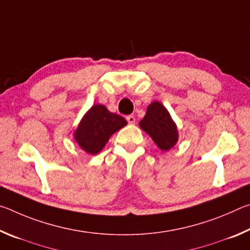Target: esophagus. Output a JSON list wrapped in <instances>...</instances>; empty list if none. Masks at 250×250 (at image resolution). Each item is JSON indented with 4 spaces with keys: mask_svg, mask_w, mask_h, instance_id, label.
I'll use <instances>...</instances> for the list:
<instances>
[{
    "mask_svg": "<svg viewBox=\"0 0 250 250\" xmlns=\"http://www.w3.org/2000/svg\"><path fill=\"white\" fill-rule=\"evenodd\" d=\"M125 119H126V121L129 122L130 125H133L134 122H135V118H134V116H132V115H130V116H126Z\"/></svg>",
    "mask_w": 250,
    "mask_h": 250,
    "instance_id": "1",
    "label": "esophagus"
}]
</instances>
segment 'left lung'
<instances>
[{
    "label": "left lung",
    "instance_id": "1",
    "mask_svg": "<svg viewBox=\"0 0 250 250\" xmlns=\"http://www.w3.org/2000/svg\"><path fill=\"white\" fill-rule=\"evenodd\" d=\"M139 125L162 151H168L179 140L176 125L167 108L159 101L149 104L146 116L139 122Z\"/></svg>",
    "mask_w": 250,
    "mask_h": 250
}]
</instances>
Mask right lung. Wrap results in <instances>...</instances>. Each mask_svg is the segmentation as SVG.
Returning <instances> with one entry per match:
<instances>
[{
    "label": "right lung",
    "mask_w": 250,
    "mask_h": 250,
    "mask_svg": "<svg viewBox=\"0 0 250 250\" xmlns=\"http://www.w3.org/2000/svg\"><path fill=\"white\" fill-rule=\"evenodd\" d=\"M126 124L124 117L110 112L103 104H95L83 116L74 137L83 151L94 155L99 153L109 138Z\"/></svg>",
    "instance_id": "add662e5"
}]
</instances>
